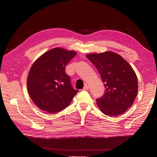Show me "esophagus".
Returning <instances> with one entry per match:
<instances>
[{"label":"esophagus","mask_w":157,"mask_h":157,"mask_svg":"<svg viewBox=\"0 0 157 157\" xmlns=\"http://www.w3.org/2000/svg\"><path fill=\"white\" fill-rule=\"evenodd\" d=\"M88 89H89V86L87 85V84H86L84 86V90H88Z\"/></svg>","instance_id":"esophagus-1"}]
</instances>
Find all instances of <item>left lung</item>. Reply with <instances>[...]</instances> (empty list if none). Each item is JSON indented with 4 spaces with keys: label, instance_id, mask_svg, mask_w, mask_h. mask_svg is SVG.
<instances>
[{
    "label": "left lung",
    "instance_id": "8db88e82",
    "mask_svg": "<svg viewBox=\"0 0 157 157\" xmlns=\"http://www.w3.org/2000/svg\"><path fill=\"white\" fill-rule=\"evenodd\" d=\"M101 76L105 93L96 99L100 110L107 116L124 113L138 94V79L134 69L121 56L111 51L86 55Z\"/></svg>",
    "mask_w": 157,
    "mask_h": 157
}]
</instances>
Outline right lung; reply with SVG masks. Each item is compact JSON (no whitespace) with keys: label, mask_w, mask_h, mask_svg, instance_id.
<instances>
[{"label":"right lung","mask_w":157,"mask_h":157,"mask_svg":"<svg viewBox=\"0 0 157 157\" xmlns=\"http://www.w3.org/2000/svg\"><path fill=\"white\" fill-rule=\"evenodd\" d=\"M77 55L74 51L55 48L33 63L27 87L32 101L43 111L55 113L69 106L78 90L72 88L65 66Z\"/></svg>","instance_id":"add662e5"}]
</instances>
